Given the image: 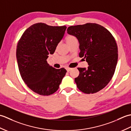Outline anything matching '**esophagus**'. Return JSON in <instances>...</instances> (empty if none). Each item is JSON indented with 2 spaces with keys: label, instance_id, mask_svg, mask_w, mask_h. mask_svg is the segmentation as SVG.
<instances>
[{
  "label": "esophagus",
  "instance_id": "esophagus-1",
  "mask_svg": "<svg viewBox=\"0 0 131 131\" xmlns=\"http://www.w3.org/2000/svg\"><path fill=\"white\" fill-rule=\"evenodd\" d=\"M66 70H67V71H68V72H69V71H70L71 70L72 68L67 67V68H66Z\"/></svg>",
  "mask_w": 131,
  "mask_h": 131
}]
</instances>
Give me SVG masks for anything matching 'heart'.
I'll list each match as a JSON object with an SVG mask.
<instances>
[{
	"instance_id": "1",
	"label": "heart",
	"mask_w": 131,
	"mask_h": 131,
	"mask_svg": "<svg viewBox=\"0 0 131 131\" xmlns=\"http://www.w3.org/2000/svg\"><path fill=\"white\" fill-rule=\"evenodd\" d=\"M66 43L68 44L69 43H71L72 41H75V40H77V39L75 37H74L73 35H68L67 37L66 38Z\"/></svg>"
}]
</instances>
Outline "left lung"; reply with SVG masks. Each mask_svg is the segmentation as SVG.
Listing matches in <instances>:
<instances>
[{"label":"left lung","instance_id":"1","mask_svg":"<svg viewBox=\"0 0 131 131\" xmlns=\"http://www.w3.org/2000/svg\"><path fill=\"white\" fill-rule=\"evenodd\" d=\"M69 34L79 43L80 57L88 62L87 69L78 68L79 75L75 78L77 87L83 93H94L102 90L112 79L118 61V47L110 32L94 23L71 26Z\"/></svg>","mask_w":131,"mask_h":131}]
</instances>
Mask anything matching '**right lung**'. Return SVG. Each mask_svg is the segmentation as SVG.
Returning a JSON list of instances; mask_svg holds the SVG:
<instances>
[{"label": "right lung", "mask_w": 131, "mask_h": 131, "mask_svg": "<svg viewBox=\"0 0 131 131\" xmlns=\"http://www.w3.org/2000/svg\"><path fill=\"white\" fill-rule=\"evenodd\" d=\"M66 28L35 24L25 31L18 42L16 58L22 79L40 95L56 92L67 71L64 68H53L47 61L48 55L54 53Z\"/></svg>", "instance_id": "1"}]
</instances>
